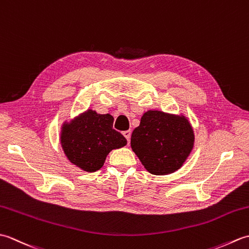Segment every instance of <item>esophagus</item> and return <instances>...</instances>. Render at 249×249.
Returning a JSON list of instances; mask_svg holds the SVG:
<instances>
[{
    "label": "esophagus",
    "instance_id": "34e87169",
    "mask_svg": "<svg viewBox=\"0 0 249 249\" xmlns=\"http://www.w3.org/2000/svg\"><path fill=\"white\" fill-rule=\"evenodd\" d=\"M123 135H124V137L126 138V140L129 142L130 136H131V131L130 130H125V131H123Z\"/></svg>",
    "mask_w": 249,
    "mask_h": 249
}]
</instances>
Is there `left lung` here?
I'll return each instance as SVG.
<instances>
[{"label":"left lung","instance_id":"1","mask_svg":"<svg viewBox=\"0 0 249 249\" xmlns=\"http://www.w3.org/2000/svg\"><path fill=\"white\" fill-rule=\"evenodd\" d=\"M194 131L183 116L147 111L131 134V149L147 171L155 176L182 167L194 146Z\"/></svg>","mask_w":249,"mask_h":249}]
</instances>
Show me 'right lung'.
Returning <instances> with one entry per match:
<instances>
[{
	"instance_id": "1",
	"label": "right lung",
	"mask_w": 249,
	"mask_h": 249,
	"mask_svg": "<svg viewBox=\"0 0 249 249\" xmlns=\"http://www.w3.org/2000/svg\"><path fill=\"white\" fill-rule=\"evenodd\" d=\"M61 143L71 162L84 171L94 172L103 167L111 150L124 146L127 141L113 129L112 115L88 110L64 126Z\"/></svg>"
}]
</instances>
